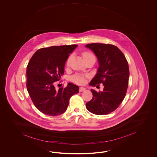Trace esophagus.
<instances>
[{
	"label": "esophagus",
	"mask_w": 157,
	"mask_h": 157,
	"mask_svg": "<svg viewBox=\"0 0 157 157\" xmlns=\"http://www.w3.org/2000/svg\"><path fill=\"white\" fill-rule=\"evenodd\" d=\"M85 90H86V89H85V87H80V89H79V91H80V92H82V91H85Z\"/></svg>",
	"instance_id": "obj_1"
}]
</instances>
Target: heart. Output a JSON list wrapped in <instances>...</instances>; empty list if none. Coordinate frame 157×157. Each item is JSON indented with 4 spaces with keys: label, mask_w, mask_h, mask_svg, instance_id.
I'll list each match as a JSON object with an SVG mask.
<instances>
[{
    "label": "heart",
    "mask_w": 157,
    "mask_h": 157,
    "mask_svg": "<svg viewBox=\"0 0 157 157\" xmlns=\"http://www.w3.org/2000/svg\"><path fill=\"white\" fill-rule=\"evenodd\" d=\"M82 56H83L84 59H86V58H89V57L94 56L92 54L90 53L89 52H84L82 54ZM72 57V56L71 55L68 58V59L67 60V64L68 66L70 64ZM71 80H72V81H73L75 83H77V84H83V83L85 82V77L83 76V75H78V74H77V75H75L73 76L72 77H71Z\"/></svg>",
    "instance_id": "1"
}]
</instances>
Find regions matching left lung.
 Returning a JSON list of instances; mask_svg holds the SVG:
<instances>
[{
  "label": "left lung",
  "mask_w": 157,
  "mask_h": 157,
  "mask_svg": "<svg viewBox=\"0 0 157 157\" xmlns=\"http://www.w3.org/2000/svg\"><path fill=\"white\" fill-rule=\"evenodd\" d=\"M85 47L93 52L99 63L97 74L89 85L103 83L104 86L103 91L99 93L91 90L93 97L86 107L97 115L110 113L120 105L127 92L130 74L128 62L123 53L113 45L93 43Z\"/></svg>",
  "instance_id": "8db88e82"
}]
</instances>
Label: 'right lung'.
Listing matches in <instances>:
<instances>
[{
  "label": "right lung",
  "instance_id": "obj_1",
  "mask_svg": "<svg viewBox=\"0 0 157 157\" xmlns=\"http://www.w3.org/2000/svg\"><path fill=\"white\" fill-rule=\"evenodd\" d=\"M77 45L41 48L34 53L27 67V89L33 104L42 113L57 116L67 109L71 97L79 87L68 83L57 90L56 81L63 75L66 62Z\"/></svg>",
  "mask_w": 157,
  "mask_h": 157
}]
</instances>
